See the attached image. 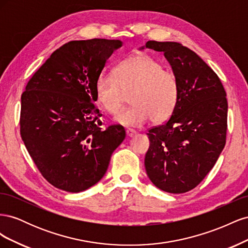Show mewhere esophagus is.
<instances>
[{
    "instance_id": "1",
    "label": "esophagus",
    "mask_w": 248,
    "mask_h": 248,
    "mask_svg": "<svg viewBox=\"0 0 248 248\" xmlns=\"http://www.w3.org/2000/svg\"><path fill=\"white\" fill-rule=\"evenodd\" d=\"M136 130H133V129H130V128H128V129H126V134H127V137L128 138H132V137H134L136 136Z\"/></svg>"
}]
</instances>
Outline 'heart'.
Masks as SVG:
<instances>
[{
    "mask_svg": "<svg viewBox=\"0 0 248 248\" xmlns=\"http://www.w3.org/2000/svg\"><path fill=\"white\" fill-rule=\"evenodd\" d=\"M134 91L133 106L120 112L115 120L125 126L139 127L152 118L162 122L174 111L179 98V81L174 72L148 54H140L120 62L112 74L101 73L95 81V96L110 115L123 106V92Z\"/></svg>",
    "mask_w": 248,
    "mask_h": 248,
    "instance_id": "heart-1",
    "label": "heart"
}]
</instances>
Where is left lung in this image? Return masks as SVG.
<instances>
[{"mask_svg": "<svg viewBox=\"0 0 248 248\" xmlns=\"http://www.w3.org/2000/svg\"><path fill=\"white\" fill-rule=\"evenodd\" d=\"M145 47L162 51L179 81L170 118L147 133L146 171L159 189L184 193L202 181L226 145L227 93L217 74L181 43L148 41Z\"/></svg>", "mask_w": 248, "mask_h": 248, "instance_id": "obj_1", "label": "left lung"}]
</instances>
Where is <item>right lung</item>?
<instances>
[{
	"label": "right lung",
	"mask_w": 248,
	"mask_h": 248,
	"mask_svg": "<svg viewBox=\"0 0 248 248\" xmlns=\"http://www.w3.org/2000/svg\"><path fill=\"white\" fill-rule=\"evenodd\" d=\"M121 40L65 43L29 80L21 95L20 136L52 186L80 192L99 182L124 140L121 125L102 130L94 103L95 81Z\"/></svg>",
	"instance_id": "add662e5"
}]
</instances>
